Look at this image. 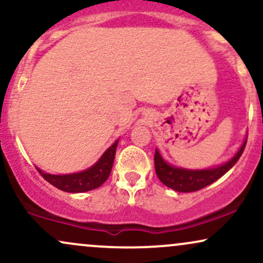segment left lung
<instances>
[{
	"mask_svg": "<svg viewBox=\"0 0 263 263\" xmlns=\"http://www.w3.org/2000/svg\"><path fill=\"white\" fill-rule=\"evenodd\" d=\"M246 141H248V137H245L241 147L239 148L238 152L234 154V157L230 158L227 163L222 164V165L208 167V169L197 170L185 169V167L172 165V164H169L164 159L160 152L156 148L154 165H156L157 176L164 185L178 192L198 191V190L217 181L218 179L222 178L224 174L229 172L235 165L239 158L241 157L243 149H245Z\"/></svg>",
	"mask_w": 263,
	"mask_h": 263,
	"instance_id": "left-lung-1",
	"label": "left lung"
}]
</instances>
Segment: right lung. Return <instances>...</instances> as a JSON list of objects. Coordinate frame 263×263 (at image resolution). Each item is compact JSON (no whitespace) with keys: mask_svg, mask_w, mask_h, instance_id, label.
Instances as JSON below:
<instances>
[{"mask_svg":"<svg viewBox=\"0 0 263 263\" xmlns=\"http://www.w3.org/2000/svg\"><path fill=\"white\" fill-rule=\"evenodd\" d=\"M118 143L119 140H116L104 152L103 156L99 158V160L94 165L83 170V172L65 174V175H55V174L43 172L39 167H36V169L47 182H50L55 187L62 190V191L71 192V194L90 191V190L98 189L99 186L103 185L109 178L112 169L114 159H115Z\"/></svg>","mask_w":263,"mask_h":263,"instance_id":"1","label":"right lung"}]
</instances>
